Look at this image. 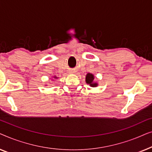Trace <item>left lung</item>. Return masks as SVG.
Masks as SVG:
<instances>
[{"mask_svg": "<svg viewBox=\"0 0 152 152\" xmlns=\"http://www.w3.org/2000/svg\"><path fill=\"white\" fill-rule=\"evenodd\" d=\"M93 80H94V76L91 73H88L86 76V82L87 84L90 85L91 86L95 87L97 86V83H94L93 82Z\"/></svg>", "mask_w": 152, "mask_h": 152, "instance_id": "left-lung-1", "label": "left lung"}]
</instances>
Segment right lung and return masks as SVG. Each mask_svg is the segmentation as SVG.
<instances>
[{
  "label": "right lung",
  "mask_w": 152,
  "mask_h": 152,
  "mask_svg": "<svg viewBox=\"0 0 152 152\" xmlns=\"http://www.w3.org/2000/svg\"><path fill=\"white\" fill-rule=\"evenodd\" d=\"M55 77V78H56V77Z\"/></svg>",
  "instance_id": "obj_1"
}]
</instances>
